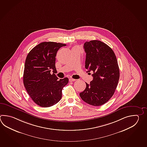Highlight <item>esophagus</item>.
I'll return each instance as SVG.
<instances>
[{
  "instance_id": "esophagus-1",
  "label": "esophagus",
  "mask_w": 147,
  "mask_h": 147,
  "mask_svg": "<svg viewBox=\"0 0 147 147\" xmlns=\"http://www.w3.org/2000/svg\"><path fill=\"white\" fill-rule=\"evenodd\" d=\"M76 81V80H75V79H74V78H69V82H74V81Z\"/></svg>"
}]
</instances>
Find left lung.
I'll list each match as a JSON object with an SVG mask.
<instances>
[{
    "label": "left lung",
    "instance_id": "8db88e82",
    "mask_svg": "<svg viewBox=\"0 0 147 147\" xmlns=\"http://www.w3.org/2000/svg\"><path fill=\"white\" fill-rule=\"evenodd\" d=\"M85 68L92 71L93 80L80 93L82 99L90 105L99 106L114 95L119 79V69L114 51L105 43L92 40L84 45Z\"/></svg>",
    "mask_w": 147,
    "mask_h": 147
}]
</instances>
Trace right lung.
Masks as SVG:
<instances>
[{
  "instance_id": "1",
  "label": "right lung",
  "mask_w": 147,
  "mask_h": 147,
  "mask_svg": "<svg viewBox=\"0 0 147 147\" xmlns=\"http://www.w3.org/2000/svg\"><path fill=\"white\" fill-rule=\"evenodd\" d=\"M65 45L57 42H42L29 52L26 59L24 87L33 102L42 107H50L59 102L63 87L69 83L68 78L58 80L54 74L57 72V53Z\"/></svg>"
}]
</instances>
